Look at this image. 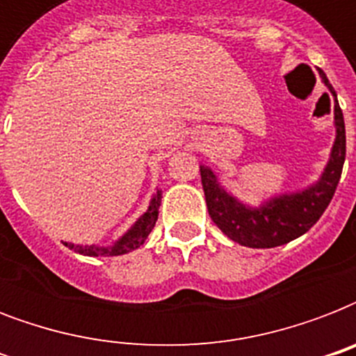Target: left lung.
Returning <instances> with one entry per match:
<instances>
[{
	"mask_svg": "<svg viewBox=\"0 0 356 356\" xmlns=\"http://www.w3.org/2000/svg\"><path fill=\"white\" fill-rule=\"evenodd\" d=\"M321 81L334 96V125H337V140L332 145L331 159L327 162L325 172L321 173L320 181L309 188L284 194L266 201L259 209L242 205L220 186L212 170L201 166V184L205 190L207 207L212 222L222 229L233 242L245 248H277L282 243L296 240L305 234L331 203L337 192L338 181L342 175L343 161H346V125H343L342 108L338 105L337 92L320 72Z\"/></svg>",
	"mask_w": 356,
	"mask_h": 356,
	"instance_id": "left-lung-1",
	"label": "left lung"
}]
</instances>
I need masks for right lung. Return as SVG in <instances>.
<instances>
[{"instance_id": "add662e5", "label": "right lung", "mask_w": 356, "mask_h": 356, "mask_svg": "<svg viewBox=\"0 0 356 356\" xmlns=\"http://www.w3.org/2000/svg\"><path fill=\"white\" fill-rule=\"evenodd\" d=\"M161 200L162 194L161 192H156L153 195V200L149 203V209L138 218V222L134 223L133 227L129 229L127 233L123 234L120 238L118 242L114 243L113 248H97V245H74V243L70 242H63L66 248L74 249L77 253L86 254V257H99V254H123L129 253V251H134V249H138L142 243L145 242V238L149 236L151 229L155 227L156 218H159V207H161Z\"/></svg>"}]
</instances>
